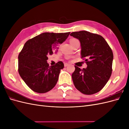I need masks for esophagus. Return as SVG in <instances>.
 I'll use <instances>...</instances> for the list:
<instances>
[{
    "mask_svg": "<svg viewBox=\"0 0 129 129\" xmlns=\"http://www.w3.org/2000/svg\"><path fill=\"white\" fill-rule=\"evenodd\" d=\"M64 66L65 67H67V66H69V64L67 63H65L64 64Z\"/></svg>",
    "mask_w": 129,
    "mask_h": 129,
    "instance_id": "esophagus-1",
    "label": "esophagus"
}]
</instances>
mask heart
Instances as JSON below:
<instances>
[{
  "mask_svg": "<svg viewBox=\"0 0 129 129\" xmlns=\"http://www.w3.org/2000/svg\"><path fill=\"white\" fill-rule=\"evenodd\" d=\"M76 40H77L76 39H71V40H70V43L72 42H73V41H76Z\"/></svg>",
  "mask_w": 129,
  "mask_h": 129,
  "instance_id": "1",
  "label": "heart"
}]
</instances>
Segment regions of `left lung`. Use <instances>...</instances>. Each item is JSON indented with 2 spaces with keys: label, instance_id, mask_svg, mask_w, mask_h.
Masks as SVG:
<instances>
[{
  "label": "left lung",
  "instance_id": "1",
  "mask_svg": "<svg viewBox=\"0 0 129 129\" xmlns=\"http://www.w3.org/2000/svg\"><path fill=\"white\" fill-rule=\"evenodd\" d=\"M70 36L81 44V56L85 58L87 67L81 69L75 66L72 79L75 88L85 95L100 91L105 86L112 73L113 53L104 39L100 35L82 30Z\"/></svg>",
  "mask_w": 129,
  "mask_h": 129
}]
</instances>
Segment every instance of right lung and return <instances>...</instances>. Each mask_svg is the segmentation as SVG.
Returning a JSON list of instances; mask_svg holds the SVG:
<instances>
[{"instance_id":"add662e5","label":"right lung","mask_w":129,"mask_h":129,"mask_svg":"<svg viewBox=\"0 0 129 129\" xmlns=\"http://www.w3.org/2000/svg\"><path fill=\"white\" fill-rule=\"evenodd\" d=\"M69 34L45 32L25 44L18 56V72L33 91L45 93L55 86L64 64L59 61L49 66L47 56L57 52L58 45L67 39Z\"/></svg>"}]
</instances>
